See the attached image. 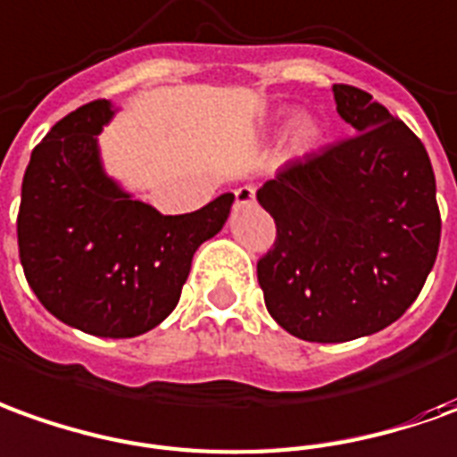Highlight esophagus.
Wrapping results in <instances>:
<instances>
[{"label": "esophagus", "mask_w": 457, "mask_h": 457, "mask_svg": "<svg viewBox=\"0 0 457 457\" xmlns=\"http://www.w3.org/2000/svg\"><path fill=\"white\" fill-rule=\"evenodd\" d=\"M253 201H256V191H253V187L236 188V204H238V206H251Z\"/></svg>", "instance_id": "esophagus-1"}]
</instances>
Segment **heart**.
Masks as SVG:
<instances>
[{"mask_svg":"<svg viewBox=\"0 0 457 457\" xmlns=\"http://www.w3.org/2000/svg\"><path fill=\"white\" fill-rule=\"evenodd\" d=\"M316 138V121L311 116L301 114L294 116L286 127V149L291 154H301L306 151Z\"/></svg>","mask_w":457,"mask_h":457,"instance_id":"b5f03b06","label":"heart"}]
</instances>
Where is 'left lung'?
Wrapping results in <instances>:
<instances>
[{
  "mask_svg": "<svg viewBox=\"0 0 457 457\" xmlns=\"http://www.w3.org/2000/svg\"><path fill=\"white\" fill-rule=\"evenodd\" d=\"M351 138L288 163L256 191L276 221L259 261L273 320L311 343L378 333L411 308L436 263V174L411 129L363 89L333 87Z\"/></svg>",
  "mask_w": 457,
  "mask_h": 457,
  "instance_id": "obj_1",
  "label": "left lung"
}]
</instances>
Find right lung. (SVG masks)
Wrapping results in <instances>:
<instances>
[{
  "label": "right lung",
  "instance_id": "obj_1",
  "mask_svg": "<svg viewBox=\"0 0 457 457\" xmlns=\"http://www.w3.org/2000/svg\"><path fill=\"white\" fill-rule=\"evenodd\" d=\"M114 104H84L31 151L17 216L19 259L56 319L99 338H134L179 303L196 248L219 234L234 194L163 216L106 174L99 134Z\"/></svg>",
  "mask_w": 457,
  "mask_h": 457
}]
</instances>
